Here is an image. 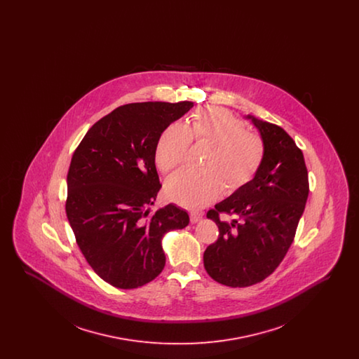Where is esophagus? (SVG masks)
Here are the masks:
<instances>
[{
	"instance_id": "esophagus-1",
	"label": "esophagus",
	"mask_w": 359,
	"mask_h": 359,
	"mask_svg": "<svg viewBox=\"0 0 359 359\" xmlns=\"http://www.w3.org/2000/svg\"><path fill=\"white\" fill-rule=\"evenodd\" d=\"M203 218V212H199V211H192L189 214V219L192 223H198L201 219Z\"/></svg>"
}]
</instances>
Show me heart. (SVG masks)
<instances>
[{"label": "heart", "mask_w": 359, "mask_h": 359, "mask_svg": "<svg viewBox=\"0 0 359 359\" xmlns=\"http://www.w3.org/2000/svg\"><path fill=\"white\" fill-rule=\"evenodd\" d=\"M191 141L210 145L202 163V171L173 173L165 183L168 199L188 208L210 205L227 194L248 186L259 171L266 145L264 138L245 130L243 122L229 110L210 106L196 110L187 126L170 123L157 138L154 163L164 173L182 165Z\"/></svg>", "instance_id": "obj_1"}]
</instances>
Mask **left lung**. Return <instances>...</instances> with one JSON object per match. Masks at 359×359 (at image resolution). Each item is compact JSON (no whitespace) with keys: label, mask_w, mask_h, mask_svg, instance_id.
I'll list each match as a JSON object with an SVG mask.
<instances>
[{"label":"left lung","mask_w":359,"mask_h":359,"mask_svg":"<svg viewBox=\"0 0 359 359\" xmlns=\"http://www.w3.org/2000/svg\"><path fill=\"white\" fill-rule=\"evenodd\" d=\"M248 118L265 141V160L248 186L207 212L219 236L205 249V271L233 288L255 285L273 273L293 242L309 192L304 156L293 138L274 123ZM221 213L238 218L221 222Z\"/></svg>","instance_id":"8db88e82"}]
</instances>
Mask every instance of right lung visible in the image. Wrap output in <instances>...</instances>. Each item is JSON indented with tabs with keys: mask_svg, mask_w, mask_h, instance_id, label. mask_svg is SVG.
Segmentation results:
<instances>
[{
	"mask_svg": "<svg viewBox=\"0 0 359 359\" xmlns=\"http://www.w3.org/2000/svg\"><path fill=\"white\" fill-rule=\"evenodd\" d=\"M194 103L141 102L95 122L67 173L66 214L86 261L110 285L133 290L165 266L163 236L184 229L187 212L168 205L151 212L161 188L154 149L161 132Z\"/></svg>",
	"mask_w": 359,
	"mask_h": 359,
	"instance_id": "add662e5",
	"label": "right lung"
}]
</instances>
